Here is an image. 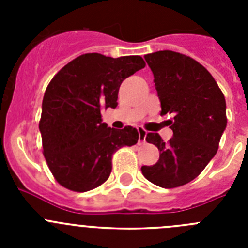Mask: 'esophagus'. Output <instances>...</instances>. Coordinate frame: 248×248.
Instances as JSON below:
<instances>
[{
	"label": "esophagus",
	"mask_w": 248,
	"mask_h": 248,
	"mask_svg": "<svg viewBox=\"0 0 248 248\" xmlns=\"http://www.w3.org/2000/svg\"><path fill=\"white\" fill-rule=\"evenodd\" d=\"M138 133H139V143H144V141H145L148 131H146L144 128H138Z\"/></svg>",
	"instance_id": "1"
}]
</instances>
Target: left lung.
Here are the masks:
<instances>
[{
	"label": "left lung",
	"mask_w": 248,
	"mask_h": 248,
	"mask_svg": "<svg viewBox=\"0 0 248 248\" xmlns=\"http://www.w3.org/2000/svg\"><path fill=\"white\" fill-rule=\"evenodd\" d=\"M144 58L154 74L160 115H172L174 137L165 144L159 134L146 135L160 156L155 165L141 166V172L150 183L174 189L198 177L217 153L227 124L226 102L214 77L191 57L159 50Z\"/></svg>",
	"instance_id": "8db88e82"
}]
</instances>
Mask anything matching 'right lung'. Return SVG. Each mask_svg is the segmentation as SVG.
I'll list each match as a JSON object with an SVG mask.
<instances>
[{
    "label": "right lung",
    "instance_id": "right-lung-1",
    "mask_svg": "<svg viewBox=\"0 0 248 248\" xmlns=\"http://www.w3.org/2000/svg\"><path fill=\"white\" fill-rule=\"evenodd\" d=\"M144 67L140 56L85 53L52 78L39 131L43 155L59 185L77 192L95 189L108 180L114 153L138 143L137 129L108 128L100 111L117 107L123 80Z\"/></svg>",
    "mask_w": 248,
    "mask_h": 248
}]
</instances>
